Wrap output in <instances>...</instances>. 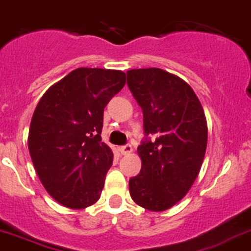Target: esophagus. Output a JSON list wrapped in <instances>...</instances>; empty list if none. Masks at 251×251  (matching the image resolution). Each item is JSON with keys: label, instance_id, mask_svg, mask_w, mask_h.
Here are the masks:
<instances>
[{"label": "esophagus", "instance_id": "34e87169", "mask_svg": "<svg viewBox=\"0 0 251 251\" xmlns=\"http://www.w3.org/2000/svg\"><path fill=\"white\" fill-rule=\"evenodd\" d=\"M132 151H133V147L130 146V145L119 147V152H121L122 155H129V153H132Z\"/></svg>", "mask_w": 251, "mask_h": 251}]
</instances>
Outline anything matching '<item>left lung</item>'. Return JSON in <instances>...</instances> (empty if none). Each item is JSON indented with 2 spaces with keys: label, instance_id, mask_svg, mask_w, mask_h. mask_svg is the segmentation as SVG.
<instances>
[{
  "label": "left lung",
  "instance_id": "left-lung-1",
  "mask_svg": "<svg viewBox=\"0 0 251 251\" xmlns=\"http://www.w3.org/2000/svg\"><path fill=\"white\" fill-rule=\"evenodd\" d=\"M128 87L143 110L145 133L137 152L140 174L129 179L130 197L153 212L171 208L196 181L204 160L208 127L198 96L183 78L161 68L127 71Z\"/></svg>",
  "mask_w": 251,
  "mask_h": 251
}]
</instances>
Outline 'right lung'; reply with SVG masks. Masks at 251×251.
Returning a JSON list of instances; mask_svg holds the SVG:
<instances>
[{
	"instance_id": "1",
	"label": "right lung",
	"mask_w": 251,
	"mask_h": 251,
	"mask_svg": "<svg viewBox=\"0 0 251 251\" xmlns=\"http://www.w3.org/2000/svg\"><path fill=\"white\" fill-rule=\"evenodd\" d=\"M126 85L123 71L81 67L47 90L34 110L27 147L48 194L72 209L100 198L113 151L101 142L102 114Z\"/></svg>"
}]
</instances>
